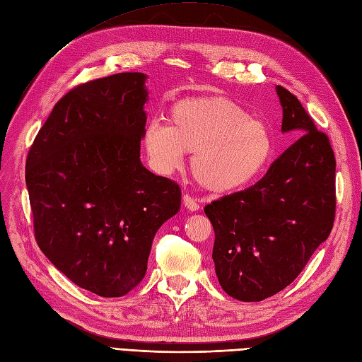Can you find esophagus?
I'll return each instance as SVG.
<instances>
[{
  "mask_svg": "<svg viewBox=\"0 0 362 362\" xmlns=\"http://www.w3.org/2000/svg\"><path fill=\"white\" fill-rule=\"evenodd\" d=\"M183 206L188 209L189 211H197L199 209V204L195 202V199L191 195H183Z\"/></svg>",
  "mask_w": 362,
  "mask_h": 362,
  "instance_id": "34e87169",
  "label": "esophagus"
}]
</instances>
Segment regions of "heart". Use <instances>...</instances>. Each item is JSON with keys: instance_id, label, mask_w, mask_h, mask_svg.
<instances>
[{"instance_id": "heart-1", "label": "heart", "mask_w": 362, "mask_h": 362, "mask_svg": "<svg viewBox=\"0 0 362 362\" xmlns=\"http://www.w3.org/2000/svg\"><path fill=\"white\" fill-rule=\"evenodd\" d=\"M147 163L158 174H171L192 153L191 170L204 189L231 194L249 188L269 170L274 140L259 119L223 97L186 98L174 104L168 127L158 120L143 131Z\"/></svg>"}]
</instances>
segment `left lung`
I'll use <instances>...</instances> for the list:
<instances>
[{"label":"left lung","mask_w":362,"mask_h":362,"mask_svg":"<svg viewBox=\"0 0 362 362\" xmlns=\"http://www.w3.org/2000/svg\"><path fill=\"white\" fill-rule=\"evenodd\" d=\"M282 132L300 139L250 188L204 207L215 230L213 261L222 289L240 301H262L291 285L336 218V158L298 98L276 86Z\"/></svg>","instance_id":"8db88e82"}]
</instances>
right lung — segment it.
<instances>
[{
	"mask_svg": "<svg viewBox=\"0 0 362 362\" xmlns=\"http://www.w3.org/2000/svg\"><path fill=\"white\" fill-rule=\"evenodd\" d=\"M146 74L73 88L28 152L26 188L38 247L77 286L122 297L147 270L159 226L180 209L176 182L140 160Z\"/></svg>",
	"mask_w": 362,
	"mask_h": 362,
	"instance_id": "add662e5",
	"label": "right lung"
}]
</instances>
